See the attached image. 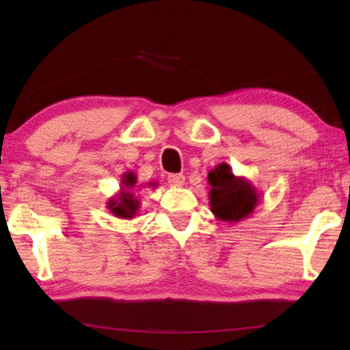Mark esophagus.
I'll return each instance as SVG.
<instances>
[{
    "instance_id": "1",
    "label": "esophagus",
    "mask_w": 350,
    "mask_h": 350,
    "mask_svg": "<svg viewBox=\"0 0 350 350\" xmlns=\"http://www.w3.org/2000/svg\"><path fill=\"white\" fill-rule=\"evenodd\" d=\"M168 183L171 187H182L185 183V176L183 174H170Z\"/></svg>"
}]
</instances>
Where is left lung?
Instances as JSON below:
<instances>
[{
	"instance_id": "1",
	"label": "left lung",
	"mask_w": 350,
	"mask_h": 350,
	"mask_svg": "<svg viewBox=\"0 0 350 350\" xmlns=\"http://www.w3.org/2000/svg\"><path fill=\"white\" fill-rule=\"evenodd\" d=\"M210 206L219 221L238 224L252 215L260 202L259 193L252 182L234 176L228 163H219L208 173Z\"/></svg>"
}]
</instances>
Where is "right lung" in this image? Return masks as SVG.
Instances as JSON below:
<instances>
[{
    "mask_svg": "<svg viewBox=\"0 0 350 350\" xmlns=\"http://www.w3.org/2000/svg\"><path fill=\"white\" fill-rule=\"evenodd\" d=\"M137 183V177L133 173V171H128L122 176V188L118 194H116L114 198H111L108 200V208L109 211L114 215L116 217L120 219H133L140 208V202L137 198L134 196V193L131 189L135 187ZM152 183H150V187Z\"/></svg>",
    "mask_w": 350,
    "mask_h": 350,
    "instance_id": "right-lung-1",
    "label": "right lung"
}]
</instances>
